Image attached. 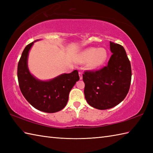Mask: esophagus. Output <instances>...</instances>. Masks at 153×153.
<instances>
[{
  "label": "esophagus",
  "instance_id": "34e87169",
  "mask_svg": "<svg viewBox=\"0 0 153 153\" xmlns=\"http://www.w3.org/2000/svg\"><path fill=\"white\" fill-rule=\"evenodd\" d=\"M79 77H80V79H82L83 77H82V71H79Z\"/></svg>",
  "mask_w": 153,
  "mask_h": 153
}]
</instances>
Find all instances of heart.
I'll list each match as a JSON object with an SVG mask.
<instances>
[{
    "label": "heart",
    "mask_w": 153,
    "mask_h": 153,
    "mask_svg": "<svg viewBox=\"0 0 153 153\" xmlns=\"http://www.w3.org/2000/svg\"><path fill=\"white\" fill-rule=\"evenodd\" d=\"M107 53L104 48H89L81 54L80 60L83 62H89V67L92 69L99 68L105 63Z\"/></svg>",
    "instance_id": "obj_1"
}]
</instances>
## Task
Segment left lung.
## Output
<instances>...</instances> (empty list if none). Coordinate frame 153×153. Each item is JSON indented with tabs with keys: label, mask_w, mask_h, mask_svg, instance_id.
<instances>
[{
	"label": "left lung",
	"mask_w": 153,
	"mask_h": 153,
	"mask_svg": "<svg viewBox=\"0 0 153 153\" xmlns=\"http://www.w3.org/2000/svg\"><path fill=\"white\" fill-rule=\"evenodd\" d=\"M113 53L107 66L83 74L84 94L90 106L99 110L111 108L125 99L130 87L131 68L122 45L110 41Z\"/></svg>",
	"instance_id": "left-lung-1"
}]
</instances>
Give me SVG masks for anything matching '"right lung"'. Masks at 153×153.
<instances>
[{
  "mask_svg": "<svg viewBox=\"0 0 153 153\" xmlns=\"http://www.w3.org/2000/svg\"><path fill=\"white\" fill-rule=\"evenodd\" d=\"M34 42L24 48L18 62V79L22 95L34 108L45 112L54 113L66 106L71 89L79 79L78 71L64 74L47 82L38 80L27 68V56Z\"/></svg>",
  "mask_w": 153,
  "mask_h": 153,
  "instance_id": "add662e5",
  "label": "right lung"
}]
</instances>
